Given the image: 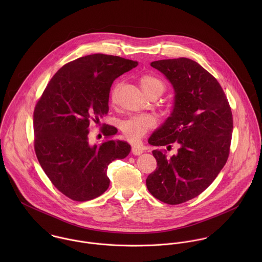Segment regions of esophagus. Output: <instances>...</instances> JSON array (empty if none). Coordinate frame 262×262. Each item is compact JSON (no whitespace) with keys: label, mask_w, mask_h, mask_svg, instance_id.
Listing matches in <instances>:
<instances>
[{"label":"esophagus","mask_w":262,"mask_h":262,"mask_svg":"<svg viewBox=\"0 0 262 262\" xmlns=\"http://www.w3.org/2000/svg\"><path fill=\"white\" fill-rule=\"evenodd\" d=\"M144 150H145V148L142 145H140V144H136V145L132 146V153L134 155H140V154H142L144 152Z\"/></svg>","instance_id":"1"}]
</instances>
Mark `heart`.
Listing matches in <instances>:
<instances>
[{
	"label": "heart",
	"instance_id": "1",
	"mask_svg": "<svg viewBox=\"0 0 262 262\" xmlns=\"http://www.w3.org/2000/svg\"><path fill=\"white\" fill-rule=\"evenodd\" d=\"M139 84L142 92L149 98L152 96L159 97L165 92L164 82L154 75H143L139 79ZM117 90L115 86L111 92L110 100L111 103L115 104L117 102ZM155 125V120L149 115H138L130 117L121 124L122 132L126 139L131 142H136L140 140L150 129Z\"/></svg>",
	"mask_w": 262,
	"mask_h": 262
}]
</instances>
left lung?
<instances>
[{"label":"left lung","instance_id":"1","mask_svg":"<svg viewBox=\"0 0 262 262\" xmlns=\"http://www.w3.org/2000/svg\"><path fill=\"white\" fill-rule=\"evenodd\" d=\"M150 66L166 76L174 90L173 110L150 136L149 144L179 146L168 156L165 149L152 151L157 168L146 179L157 200L179 205L202 193L227 162L233 117L218 80L198 62L180 57Z\"/></svg>","mask_w":262,"mask_h":262}]
</instances>
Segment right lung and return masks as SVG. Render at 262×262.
<instances>
[{
    "label": "right lung",
    "mask_w": 262,
    "mask_h": 262,
    "mask_svg": "<svg viewBox=\"0 0 262 262\" xmlns=\"http://www.w3.org/2000/svg\"><path fill=\"white\" fill-rule=\"evenodd\" d=\"M138 66L137 61L96 53L64 64L48 82L33 114L34 149L53 184L68 198L85 202L104 193L110 185L108 165L123 159L130 145L113 139L118 130L103 127L107 138L90 145V123L109 112L113 81Z\"/></svg>",
    "instance_id": "obj_1"
}]
</instances>
